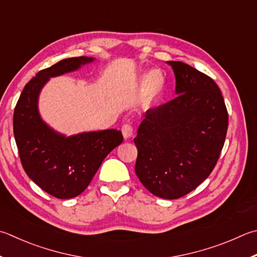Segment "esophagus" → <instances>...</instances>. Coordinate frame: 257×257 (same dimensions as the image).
<instances>
[{
  "label": "esophagus",
  "instance_id": "34e87169",
  "mask_svg": "<svg viewBox=\"0 0 257 257\" xmlns=\"http://www.w3.org/2000/svg\"><path fill=\"white\" fill-rule=\"evenodd\" d=\"M121 132H122L123 138L124 139H128V138H130L134 135V128H133L132 124L125 123V124L122 125V128H121Z\"/></svg>",
  "mask_w": 257,
  "mask_h": 257
}]
</instances>
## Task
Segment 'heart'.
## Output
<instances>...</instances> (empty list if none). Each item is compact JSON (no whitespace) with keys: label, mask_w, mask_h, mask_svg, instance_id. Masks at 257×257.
Here are the masks:
<instances>
[{"label":"heart","mask_w":257,"mask_h":257,"mask_svg":"<svg viewBox=\"0 0 257 257\" xmlns=\"http://www.w3.org/2000/svg\"><path fill=\"white\" fill-rule=\"evenodd\" d=\"M165 80L161 71L158 69H153V71L146 74L142 83L143 91L145 92V96L148 102H152L164 90Z\"/></svg>","instance_id":"b5f03b06"}]
</instances>
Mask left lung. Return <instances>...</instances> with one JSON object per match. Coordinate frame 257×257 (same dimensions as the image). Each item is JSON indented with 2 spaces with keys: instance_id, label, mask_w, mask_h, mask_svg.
<instances>
[{
  "instance_id": "obj_1",
  "label": "left lung",
  "mask_w": 257,
  "mask_h": 257,
  "mask_svg": "<svg viewBox=\"0 0 257 257\" xmlns=\"http://www.w3.org/2000/svg\"><path fill=\"white\" fill-rule=\"evenodd\" d=\"M175 75V94L149 109L134 139L135 172L149 192L163 199L190 193L211 173L228 128V112L212 78L182 62H166Z\"/></svg>"
}]
</instances>
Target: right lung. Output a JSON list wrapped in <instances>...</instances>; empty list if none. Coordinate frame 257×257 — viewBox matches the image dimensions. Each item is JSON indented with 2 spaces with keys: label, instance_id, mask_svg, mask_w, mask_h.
<instances>
[{
  "label": "right lung",
  "instance_id": "1",
  "mask_svg": "<svg viewBox=\"0 0 257 257\" xmlns=\"http://www.w3.org/2000/svg\"><path fill=\"white\" fill-rule=\"evenodd\" d=\"M92 62L94 58L85 56L66 58L40 71L23 88L13 114V133L23 169L39 188L58 199L81 194L108 154L123 141L116 129L67 137L49 127L39 113V94L50 77L75 72Z\"/></svg>",
  "mask_w": 257,
  "mask_h": 257
}]
</instances>
